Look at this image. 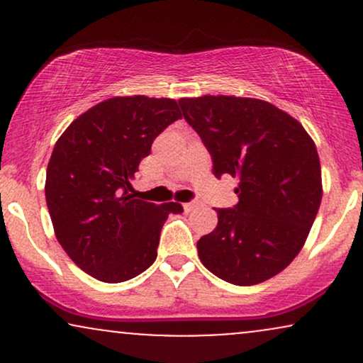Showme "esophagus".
Instances as JSON below:
<instances>
[{"mask_svg":"<svg viewBox=\"0 0 363 363\" xmlns=\"http://www.w3.org/2000/svg\"><path fill=\"white\" fill-rule=\"evenodd\" d=\"M199 206V203L198 201H189V203H184V210L187 211V213H189V211H193V210H196V208Z\"/></svg>","mask_w":363,"mask_h":363,"instance_id":"esophagus-1","label":"esophagus"}]
</instances>
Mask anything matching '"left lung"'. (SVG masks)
<instances>
[{"instance_id": "left-lung-1", "label": "left lung", "mask_w": 363, "mask_h": 363, "mask_svg": "<svg viewBox=\"0 0 363 363\" xmlns=\"http://www.w3.org/2000/svg\"><path fill=\"white\" fill-rule=\"evenodd\" d=\"M179 104L215 176L239 179V203L216 210V228L198 240L199 259L234 285L269 280L301 252L318 215L323 181L314 141L297 119L259 99L203 95Z\"/></svg>"}]
</instances>
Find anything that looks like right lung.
<instances>
[{
  "label": "right lung",
  "mask_w": 363,
  "mask_h": 363,
  "mask_svg": "<svg viewBox=\"0 0 363 363\" xmlns=\"http://www.w3.org/2000/svg\"><path fill=\"white\" fill-rule=\"evenodd\" d=\"M181 118L174 99L112 97L78 116L54 145L45 174L54 234L90 277H138L155 261L169 213L184 211L138 199L131 186L153 140Z\"/></svg>",
  "instance_id": "add662e5"
}]
</instances>
